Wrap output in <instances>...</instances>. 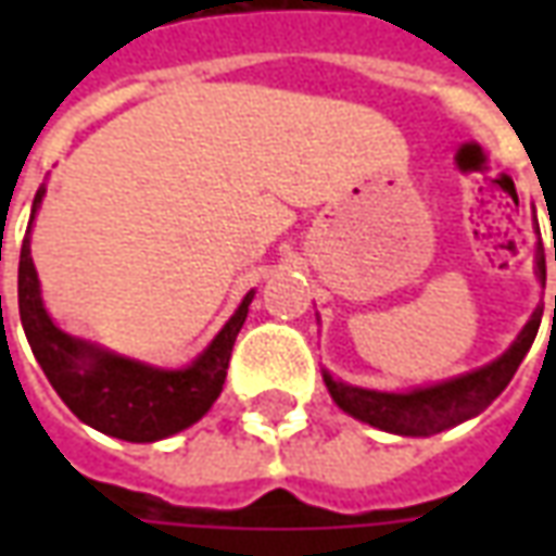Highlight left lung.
I'll return each mask as SVG.
<instances>
[{"label":"left lung","instance_id":"8db88e82","mask_svg":"<svg viewBox=\"0 0 556 556\" xmlns=\"http://www.w3.org/2000/svg\"><path fill=\"white\" fill-rule=\"evenodd\" d=\"M536 277L545 286V253H542V241L536 247ZM539 321H542V306H536V313L530 315L525 330L518 333V339H515L509 349L503 351L497 361H491L489 366H479L473 372L450 378V381L417 387V390H408V393H381V390L351 387L345 381H337L327 369L321 375H325V384L330 390L333 402L354 419L369 422V426L381 431L402 434V438H429V434L453 429L458 422L477 417V414L489 408L494 399L501 396L506 384L513 381V375L518 372V366L525 361L530 345H533Z\"/></svg>","mask_w":556,"mask_h":556}]
</instances>
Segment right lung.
<instances>
[{
    "label": "right lung",
    "mask_w": 556,
    "mask_h": 556,
    "mask_svg": "<svg viewBox=\"0 0 556 556\" xmlns=\"http://www.w3.org/2000/svg\"><path fill=\"white\" fill-rule=\"evenodd\" d=\"M43 193L47 187L41 184L31 202L29 229L20 247L17 298L20 321L47 381L86 426L118 441L154 443L199 422L223 393L231 349L247 321L255 291H247L241 306L219 327L217 337L184 369H160L151 363L101 349L89 339L71 337L62 327H55L47 313L41 279L31 262L29 235Z\"/></svg>",
    "instance_id": "right-lung-1"
}]
</instances>
